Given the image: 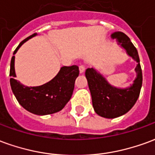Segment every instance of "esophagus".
<instances>
[{
    "instance_id": "1",
    "label": "esophagus",
    "mask_w": 155,
    "mask_h": 155,
    "mask_svg": "<svg viewBox=\"0 0 155 155\" xmlns=\"http://www.w3.org/2000/svg\"><path fill=\"white\" fill-rule=\"evenodd\" d=\"M79 70H80V73L82 74V73H84V71H85V66L83 65V64H81V65H80V67H79Z\"/></svg>"
}]
</instances>
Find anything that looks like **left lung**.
I'll list each match as a JSON object with an SVG mask.
<instances>
[{"mask_svg":"<svg viewBox=\"0 0 155 155\" xmlns=\"http://www.w3.org/2000/svg\"><path fill=\"white\" fill-rule=\"evenodd\" d=\"M111 38L116 39L118 44L126 51L128 55L133 58L138 64L134 70L137 76L134 83L130 87L124 89L111 85L94 68H88L85 71L94 111L100 116L107 119L121 116L133 107L140 96L143 81L138 51L130 39L120 31L113 33Z\"/></svg>","mask_w":155,"mask_h":155,"instance_id":"obj_1","label":"left lung"}]
</instances>
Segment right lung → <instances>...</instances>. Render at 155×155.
<instances>
[{
	"instance_id": "right-lung-1",
	"label": "right lung",
	"mask_w": 155,
	"mask_h": 155,
	"mask_svg": "<svg viewBox=\"0 0 155 155\" xmlns=\"http://www.w3.org/2000/svg\"><path fill=\"white\" fill-rule=\"evenodd\" d=\"M37 35H30L22 41L13 54L29 39ZM77 65L63 66L51 81L40 86L28 87L15 80V55L11 61L10 83L12 92L19 104L26 110L38 115H46L59 112L71 100L74 87V81L79 75Z\"/></svg>"
}]
</instances>
